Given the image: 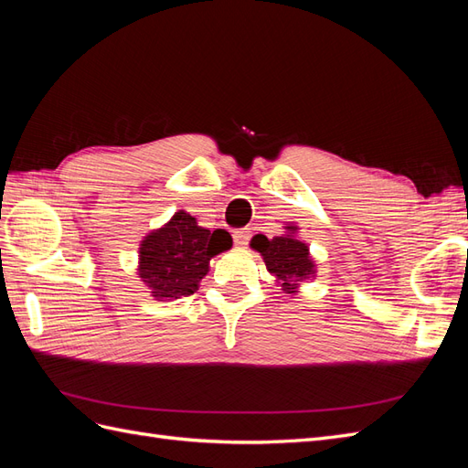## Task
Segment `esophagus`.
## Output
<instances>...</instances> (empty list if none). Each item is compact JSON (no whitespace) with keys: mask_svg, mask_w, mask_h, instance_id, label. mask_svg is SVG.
<instances>
[{"mask_svg":"<svg viewBox=\"0 0 468 468\" xmlns=\"http://www.w3.org/2000/svg\"><path fill=\"white\" fill-rule=\"evenodd\" d=\"M248 242H250V230L244 229V230H236L234 232V244L238 248H246Z\"/></svg>","mask_w":468,"mask_h":468,"instance_id":"obj_1","label":"esophagus"}]
</instances>
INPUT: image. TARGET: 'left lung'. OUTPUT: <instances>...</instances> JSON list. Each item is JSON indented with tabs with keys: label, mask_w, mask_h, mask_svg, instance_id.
Listing matches in <instances>:
<instances>
[{
	"label": "left lung",
	"mask_w": 468,
	"mask_h": 468,
	"mask_svg": "<svg viewBox=\"0 0 468 468\" xmlns=\"http://www.w3.org/2000/svg\"><path fill=\"white\" fill-rule=\"evenodd\" d=\"M299 226L287 222L282 226V234L273 238L256 234L250 242V248L263 258L275 285L285 294L301 292L303 282L316 279L318 273L313 253L304 239L299 238Z\"/></svg>",
	"instance_id": "left-lung-1"
}]
</instances>
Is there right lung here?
Wrapping results in <instances>:
<instances>
[{
    "label": "right lung",
    "instance_id": "add662e5",
    "mask_svg": "<svg viewBox=\"0 0 468 468\" xmlns=\"http://www.w3.org/2000/svg\"><path fill=\"white\" fill-rule=\"evenodd\" d=\"M232 248V236L199 226L187 210H177L160 229L150 230L138 248L136 275L154 301H177L199 291L210 260Z\"/></svg>",
    "mask_w": 468,
    "mask_h": 468
}]
</instances>
